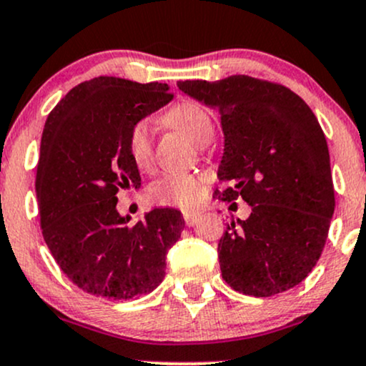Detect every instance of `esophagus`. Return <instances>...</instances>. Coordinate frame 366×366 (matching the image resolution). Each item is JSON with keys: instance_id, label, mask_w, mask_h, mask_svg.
I'll list each match as a JSON object with an SVG mask.
<instances>
[{"instance_id": "esophagus-1", "label": "esophagus", "mask_w": 366, "mask_h": 366, "mask_svg": "<svg viewBox=\"0 0 366 366\" xmlns=\"http://www.w3.org/2000/svg\"><path fill=\"white\" fill-rule=\"evenodd\" d=\"M184 220H186V225L192 227L197 224L199 220V213H192V212H184Z\"/></svg>"}]
</instances>
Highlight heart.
Returning <instances> with one entry per match:
<instances>
[{"label": "heart", "instance_id": "b5f03b06", "mask_svg": "<svg viewBox=\"0 0 366 366\" xmlns=\"http://www.w3.org/2000/svg\"><path fill=\"white\" fill-rule=\"evenodd\" d=\"M163 122L172 129L179 130L194 144L204 146L215 136V124L212 115L199 104L186 102L172 107L163 117ZM129 153L132 162L139 169H148L151 163V134L146 120L137 122L129 132ZM208 187L204 175L175 172L158 179L149 187V197L154 203L174 204L184 209H191L201 203Z\"/></svg>", "mask_w": 366, "mask_h": 366}]
</instances>
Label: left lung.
Returning <instances> with one entry per match:
<instances>
[{
	"label": "left lung",
	"instance_id": "obj_1",
	"mask_svg": "<svg viewBox=\"0 0 366 366\" xmlns=\"http://www.w3.org/2000/svg\"><path fill=\"white\" fill-rule=\"evenodd\" d=\"M220 113V199L242 197L246 220L227 224L218 242L222 277L234 291L268 297L308 277L325 246L335 197L325 136L291 89L247 75L177 82Z\"/></svg>",
	"mask_w": 366,
	"mask_h": 366
}]
</instances>
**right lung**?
Here are the masks:
<instances>
[{
	"instance_id": "1",
	"label": "right lung",
	"mask_w": 366,
	"mask_h": 366,
	"mask_svg": "<svg viewBox=\"0 0 366 366\" xmlns=\"http://www.w3.org/2000/svg\"><path fill=\"white\" fill-rule=\"evenodd\" d=\"M172 98L169 84L96 77L69 91L46 120L36 175L43 237L63 274L92 296L132 300L165 277L182 213L154 208L130 225L117 192L141 187L130 129Z\"/></svg>"
}]
</instances>
